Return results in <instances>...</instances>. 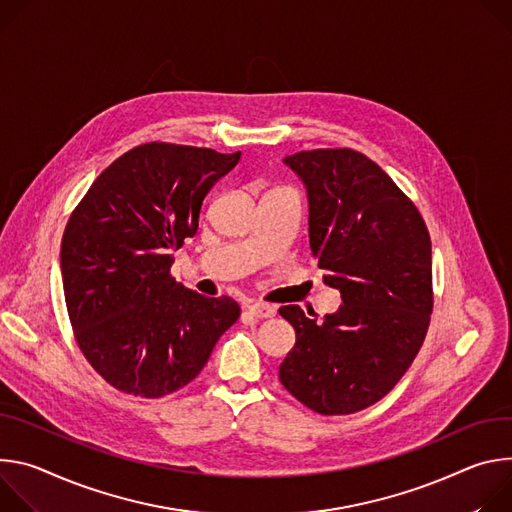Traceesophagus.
Segmentation results:
<instances>
[{"mask_svg":"<svg viewBox=\"0 0 512 512\" xmlns=\"http://www.w3.org/2000/svg\"><path fill=\"white\" fill-rule=\"evenodd\" d=\"M248 313H250L254 319H268V317H272L276 311H274V307H270V305H266V303H252V305H248Z\"/></svg>","mask_w":512,"mask_h":512,"instance_id":"esophagus-1","label":"esophagus"}]
</instances>
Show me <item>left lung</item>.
<instances>
[{"label": "left lung", "mask_w": 512, "mask_h": 512, "mask_svg": "<svg viewBox=\"0 0 512 512\" xmlns=\"http://www.w3.org/2000/svg\"><path fill=\"white\" fill-rule=\"evenodd\" d=\"M309 199V244L344 305L323 321L280 307L297 342L278 378L321 415L378 403L413 364L433 311L431 238L415 203L350 148L285 158Z\"/></svg>", "instance_id": "obj_1"}]
</instances>
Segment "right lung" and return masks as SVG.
Instances as JSON below:
<instances>
[{
    "mask_svg": "<svg viewBox=\"0 0 512 512\" xmlns=\"http://www.w3.org/2000/svg\"><path fill=\"white\" fill-rule=\"evenodd\" d=\"M240 152L150 142L113 160L69 217L61 270L75 339L95 372L126 394L160 399L207 364L240 307L170 276L199 227L205 195Z\"/></svg>",
    "mask_w": 512,
    "mask_h": 512,
    "instance_id": "1",
    "label": "right lung"
}]
</instances>
